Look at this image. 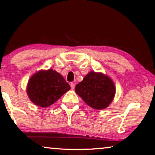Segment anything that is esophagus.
<instances>
[{
  "label": "esophagus",
  "instance_id": "1",
  "mask_svg": "<svg viewBox=\"0 0 155 155\" xmlns=\"http://www.w3.org/2000/svg\"><path fill=\"white\" fill-rule=\"evenodd\" d=\"M70 87H71L72 90H74V87H75V84L74 83H70Z\"/></svg>",
  "mask_w": 155,
  "mask_h": 155
}]
</instances>
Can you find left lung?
Listing matches in <instances>:
<instances>
[{"mask_svg":"<svg viewBox=\"0 0 155 155\" xmlns=\"http://www.w3.org/2000/svg\"><path fill=\"white\" fill-rule=\"evenodd\" d=\"M77 94L93 109H105L114 98L115 87L112 80L102 73L90 72L75 87Z\"/></svg>","mask_w":155,"mask_h":155,"instance_id":"obj_1","label":"left lung"}]
</instances>
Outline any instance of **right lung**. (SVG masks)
I'll use <instances>...</instances> for the list:
<instances>
[{
  "label": "right lung",
  "mask_w": 155,
  "mask_h": 155,
  "mask_svg": "<svg viewBox=\"0 0 155 155\" xmlns=\"http://www.w3.org/2000/svg\"><path fill=\"white\" fill-rule=\"evenodd\" d=\"M70 89L64 78L54 70H41L31 77L27 85L29 98L36 105L46 107Z\"/></svg>",
  "instance_id": "1"
}]
</instances>
